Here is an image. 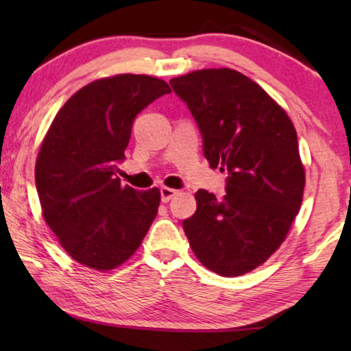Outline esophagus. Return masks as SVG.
Returning a JSON list of instances; mask_svg holds the SVG:
<instances>
[{
	"label": "esophagus",
	"instance_id": "esophagus-1",
	"mask_svg": "<svg viewBox=\"0 0 351 351\" xmlns=\"http://www.w3.org/2000/svg\"><path fill=\"white\" fill-rule=\"evenodd\" d=\"M160 193H161L162 203H169V201L174 198V196L179 193V191L174 190V189H167V186H162V189L160 190Z\"/></svg>",
	"mask_w": 351,
	"mask_h": 351
}]
</instances>
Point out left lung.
<instances>
[{
    "mask_svg": "<svg viewBox=\"0 0 351 351\" xmlns=\"http://www.w3.org/2000/svg\"><path fill=\"white\" fill-rule=\"evenodd\" d=\"M203 137L210 167L227 172L223 198L196 191L182 222L195 256L222 276H239L281 246L299 214L305 172L285 110L232 69L191 71L169 81Z\"/></svg>",
    "mask_w": 351,
    "mask_h": 351,
    "instance_id": "8db88e82",
    "label": "left lung"
}]
</instances>
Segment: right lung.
Listing matches in <instances>:
<instances>
[{
	"instance_id": "add662e5",
	"label": "right lung",
	"mask_w": 351,
	"mask_h": 351,
	"mask_svg": "<svg viewBox=\"0 0 351 351\" xmlns=\"http://www.w3.org/2000/svg\"><path fill=\"white\" fill-rule=\"evenodd\" d=\"M166 81L117 75L81 88L56 114L38 153L35 182L46 223L83 265L112 270L141 246L160 206V190L121 185L134 119Z\"/></svg>"
}]
</instances>
